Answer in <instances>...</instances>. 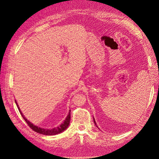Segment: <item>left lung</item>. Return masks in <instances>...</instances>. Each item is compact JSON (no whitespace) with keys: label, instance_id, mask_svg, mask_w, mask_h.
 I'll list each match as a JSON object with an SVG mask.
<instances>
[{"label":"left lung","instance_id":"8db88e82","mask_svg":"<svg viewBox=\"0 0 159 159\" xmlns=\"http://www.w3.org/2000/svg\"><path fill=\"white\" fill-rule=\"evenodd\" d=\"M93 121H94V123H95V125H96V127H98L97 126V124H96V123H95V119H94V118H93ZM98 128H99V127H98Z\"/></svg>","mask_w":159,"mask_h":159}]
</instances>
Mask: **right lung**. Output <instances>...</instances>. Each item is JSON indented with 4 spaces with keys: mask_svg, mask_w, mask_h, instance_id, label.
<instances>
[{
    "mask_svg": "<svg viewBox=\"0 0 159 159\" xmlns=\"http://www.w3.org/2000/svg\"><path fill=\"white\" fill-rule=\"evenodd\" d=\"M15 103H16V104L17 105L18 109L19 110V111H20L21 115L22 116L23 119L25 120V121L28 125V126H29L33 130V131H34L35 132H37V133H40V134H45V135H55V134H59V133H60L61 132H63L69 126L70 122V118H71V116H70L71 110L69 111V113H68V116H67V117L64 120V123H61L60 126H58L57 127L53 128L52 129H42V128H40V127H38V126H36V125H33L29 121H28V120L25 118V117L22 115V112L20 111V108H19L18 105L17 104L16 100H15Z\"/></svg>",
    "mask_w": 159,
    "mask_h": 159,
    "instance_id": "add662e5",
    "label": "right lung"
}]
</instances>
